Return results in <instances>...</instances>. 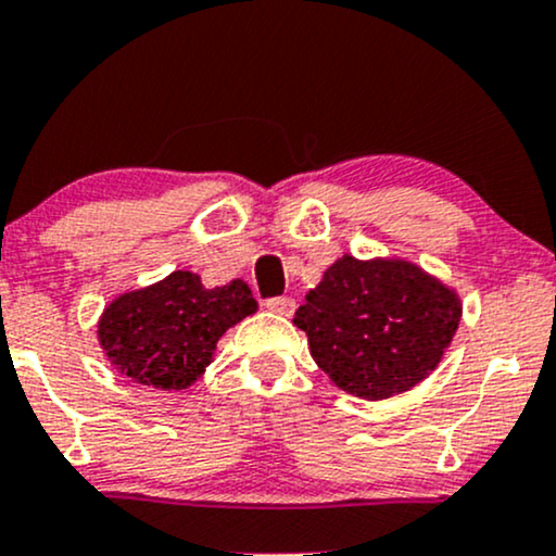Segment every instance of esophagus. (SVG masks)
<instances>
[{
	"instance_id": "34e87169",
	"label": "esophagus",
	"mask_w": 556,
	"mask_h": 556,
	"mask_svg": "<svg viewBox=\"0 0 556 556\" xmlns=\"http://www.w3.org/2000/svg\"><path fill=\"white\" fill-rule=\"evenodd\" d=\"M266 308L277 316H292L295 314V300L292 298H269L266 300Z\"/></svg>"
}]
</instances>
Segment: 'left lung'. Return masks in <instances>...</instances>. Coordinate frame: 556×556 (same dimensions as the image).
Here are the masks:
<instances>
[{
    "label": "left lung",
    "instance_id": "1",
    "mask_svg": "<svg viewBox=\"0 0 556 556\" xmlns=\"http://www.w3.org/2000/svg\"><path fill=\"white\" fill-rule=\"evenodd\" d=\"M460 298L416 264L342 256L295 311L311 355L344 392L387 400L424 381L460 324Z\"/></svg>",
    "mask_w": 556,
    "mask_h": 556
}]
</instances>
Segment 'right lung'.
I'll return each instance as SVG.
<instances>
[{
	"label": "right lung",
	"instance_id": "obj_1",
	"mask_svg": "<svg viewBox=\"0 0 556 556\" xmlns=\"http://www.w3.org/2000/svg\"><path fill=\"white\" fill-rule=\"evenodd\" d=\"M256 311L251 287L232 279L206 290L193 271L112 300L99 342L119 374L156 389L190 387L214 358L219 337Z\"/></svg>",
	"mask_w": 556,
	"mask_h": 556
}]
</instances>
